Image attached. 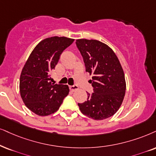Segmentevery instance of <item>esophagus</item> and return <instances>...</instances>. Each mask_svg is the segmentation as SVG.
Instances as JSON below:
<instances>
[{
  "label": "esophagus",
  "mask_w": 156,
  "mask_h": 156,
  "mask_svg": "<svg viewBox=\"0 0 156 156\" xmlns=\"http://www.w3.org/2000/svg\"><path fill=\"white\" fill-rule=\"evenodd\" d=\"M69 88H70V90H71L72 92H73V91H75V90H76L78 89V86H77V85H73V86H70Z\"/></svg>",
  "instance_id": "34e87169"
}]
</instances>
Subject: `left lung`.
<instances>
[{
	"instance_id": "left-lung-1",
	"label": "left lung",
	"mask_w": 156,
	"mask_h": 156,
	"mask_svg": "<svg viewBox=\"0 0 156 156\" xmlns=\"http://www.w3.org/2000/svg\"><path fill=\"white\" fill-rule=\"evenodd\" d=\"M76 44L86 71L93 75L90 83L94 92H87V101L78 104L80 112L96 120L112 117L119 109L126 90L125 74L117 55L98 40L77 39Z\"/></svg>"
}]
</instances>
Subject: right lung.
<instances>
[{"label":"right lung","instance_id":"right-lung-1","mask_svg":"<svg viewBox=\"0 0 156 156\" xmlns=\"http://www.w3.org/2000/svg\"><path fill=\"white\" fill-rule=\"evenodd\" d=\"M74 39L52 37L41 41L29 55L20 76L19 89L27 107L39 116L58 111L69 94L67 85L50 82V73L60 55Z\"/></svg>","mask_w":156,"mask_h":156}]
</instances>
